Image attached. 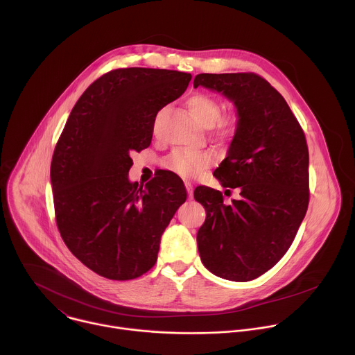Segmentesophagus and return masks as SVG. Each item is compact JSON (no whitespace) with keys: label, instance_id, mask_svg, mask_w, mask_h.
I'll list each match as a JSON object with an SVG mask.
<instances>
[{"label":"esophagus","instance_id":"34e87169","mask_svg":"<svg viewBox=\"0 0 355 355\" xmlns=\"http://www.w3.org/2000/svg\"><path fill=\"white\" fill-rule=\"evenodd\" d=\"M185 187H187V191H188V199H192L193 198V187L191 182H185Z\"/></svg>","mask_w":355,"mask_h":355}]
</instances>
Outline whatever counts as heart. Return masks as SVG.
Masks as SVG:
<instances>
[{"label": "heart", "instance_id": "obj_1", "mask_svg": "<svg viewBox=\"0 0 355 355\" xmlns=\"http://www.w3.org/2000/svg\"><path fill=\"white\" fill-rule=\"evenodd\" d=\"M188 108L198 122L212 126L214 136L229 140L239 129V116L233 112L220 115V103L209 94H195L188 101ZM214 162V153L204 148H178L164 159V167L182 178H193Z\"/></svg>", "mask_w": 355, "mask_h": 355}]
</instances>
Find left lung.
<instances>
[{"label": "left lung", "instance_id": "obj_1", "mask_svg": "<svg viewBox=\"0 0 355 355\" xmlns=\"http://www.w3.org/2000/svg\"><path fill=\"white\" fill-rule=\"evenodd\" d=\"M199 85L222 92L237 110L239 129L214 175L241 191L225 205L220 191L195 189L207 211L196 234L200 261L220 278L251 281L284 257L306 215V137L284 96L259 74L204 73L193 80Z\"/></svg>", "mask_w": 355, "mask_h": 355}]
</instances>
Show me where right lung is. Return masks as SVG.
I'll list each match as a JSON object with an SVG mask.
<instances>
[{
    "label": "right lung",
    "instance_id": "1",
    "mask_svg": "<svg viewBox=\"0 0 355 355\" xmlns=\"http://www.w3.org/2000/svg\"><path fill=\"white\" fill-rule=\"evenodd\" d=\"M189 73L129 67L95 80L58 140L56 223L73 254L101 277L135 279L157 261L160 239L187 191L171 171L130 182L132 151L148 147L157 112L187 89Z\"/></svg>",
    "mask_w": 355,
    "mask_h": 355
}]
</instances>
